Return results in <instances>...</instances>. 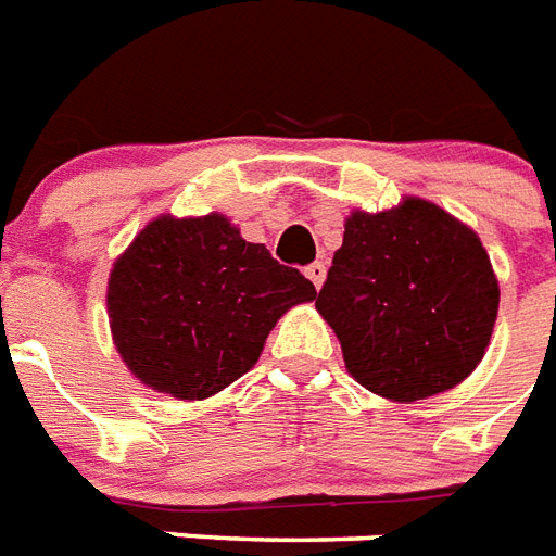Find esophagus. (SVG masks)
Masks as SVG:
<instances>
[{
    "instance_id": "esophagus-1",
    "label": "esophagus",
    "mask_w": 556,
    "mask_h": 556,
    "mask_svg": "<svg viewBox=\"0 0 556 556\" xmlns=\"http://www.w3.org/2000/svg\"><path fill=\"white\" fill-rule=\"evenodd\" d=\"M304 275L315 283V290H318V287L324 283V278H327V264H324V261H313V264L304 269Z\"/></svg>"
}]
</instances>
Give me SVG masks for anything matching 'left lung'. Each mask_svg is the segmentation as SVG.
I'll list each match as a JSON object with an SVG mask.
<instances>
[{"instance_id": "8db88e82", "label": "left lung", "mask_w": 556, "mask_h": 556, "mask_svg": "<svg viewBox=\"0 0 556 556\" xmlns=\"http://www.w3.org/2000/svg\"><path fill=\"white\" fill-rule=\"evenodd\" d=\"M315 306L362 388L416 402L456 388L482 362L500 283L473 229L437 203L404 198L348 217Z\"/></svg>"}]
</instances>
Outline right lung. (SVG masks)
I'll return each instance as SVG.
<instances>
[{"mask_svg": "<svg viewBox=\"0 0 556 556\" xmlns=\"http://www.w3.org/2000/svg\"><path fill=\"white\" fill-rule=\"evenodd\" d=\"M313 299V281L224 215H163L114 261L111 336L146 388L192 402L241 379L275 321Z\"/></svg>", "mask_w": 556, "mask_h": 556, "instance_id": "1", "label": "right lung"}]
</instances>
